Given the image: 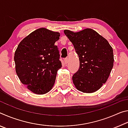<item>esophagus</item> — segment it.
Masks as SVG:
<instances>
[{
  "label": "esophagus",
  "mask_w": 128,
  "mask_h": 128,
  "mask_svg": "<svg viewBox=\"0 0 128 128\" xmlns=\"http://www.w3.org/2000/svg\"><path fill=\"white\" fill-rule=\"evenodd\" d=\"M68 62V58H66V59H64V63L66 64Z\"/></svg>",
  "instance_id": "obj_1"
}]
</instances>
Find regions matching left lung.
Listing matches in <instances>:
<instances>
[{"label":"left lung","mask_w":128,"mask_h":128,"mask_svg":"<svg viewBox=\"0 0 128 128\" xmlns=\"http://www.w3.org/2000/svg\"><path fill=\"white\" fill-rule=\"evenodd\" d=\"M64 32L79 57L80 68L72 77L73 84L80 92H96L106 83L113 68V49L104 38L92 29Z\"/></svg>","instance_id":"left-lung-1"}]
</instances>
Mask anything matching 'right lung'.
<instances>
[{
	"label": "right lung",
	"instance_id": "obj_1",
	"mask_svg": "<svg viewBox=\"0 0 128 128\" xmlns=\"http://www.w3.org/2000/svg\"><path fill=\"white\" fill-rule=\"evenodd\" d=\"M59 36L58 32L40 28L23 39L15 51L17 74L34 94H46L55 84L62 66L59 49L55 45Z\"/></svg>",
	"mask_w": 128,
	"mask_h": 128
}]
</instances>
